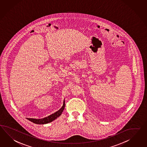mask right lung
I'll return each mask as SVG.
<instances>
[{
	"mask_svg": "<svg viewBox=\"0 0 147 147\" xmlns=\"http://www.w3.org/2000/svg\"><path fill=\"white\" fill-rule=\"evenodd\" d=\"M65 106V100H64L63 102V106L61 107V109L58 111L55 112L54 114L50 115L49 116H47L46 117L41 118V119H36V118H27V119L30 121L31 122H33L36 124H47L50 122H53L55 119L60 116L61 113L64 109Z\"/></svg>",
	"mask_w": 147,
	"mask_h": 147,
	"instance_id": "1",
	"label": "right lung"
}]
</instances>
